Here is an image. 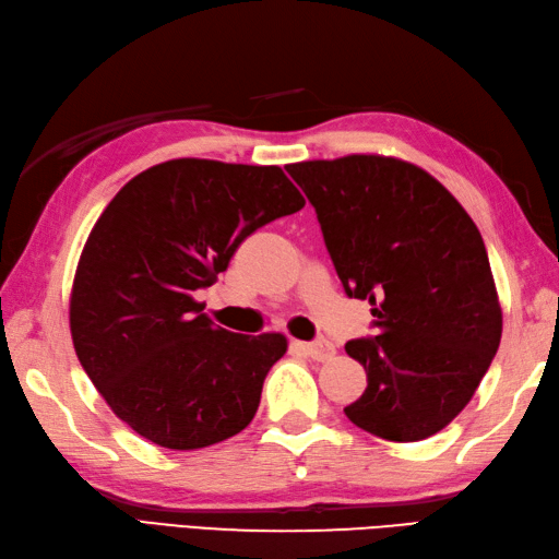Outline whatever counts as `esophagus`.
I'll list each match as a JSON object with an SVG mask.
<instances>
[{"label":"esophagus","instance_id":"esophagus-1","mask_svg":"<svg viewBox=\"0 0 559 559\" xmlns=\"http://www.w3.org/2000/svg\"><path fill=\"white\" fill-rule=\"evenodd\" d=\"M299 349L304 352V355H309L316 361H323V359H330L335 355L333 343H330V340H325V337H318V340H313V343H299Z\"/></svg>","mask_w":559,"mask_h":559}]
</instances>
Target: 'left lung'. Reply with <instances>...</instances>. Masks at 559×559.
I'll return each mask as SVG.
<instances>
[{
    "label": "left lung",
    "instance_id": "left-lung-1",
    "mask_svg": "<svg viewBox=\"0 0 559 559\" xmlns=\"http://www.w3.org/2000/svg\"><path fill=\"white\" fill-rule=\"evenodd\" d=\"M313 204L345 294L369 299L376 335L349 340L367 391L349 423L419 441L471 403L502 340L492 270L475 222L437 178L393 156L289 164Z\"/></svg>",
    "mask_w": 559,
    "mask_h": 559
}]
</instances>
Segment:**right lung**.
<instances>
[{
	"instance_id": "obj_1",
	"label": "right lung",
	"mask_w": 559,
	"mask_h": 559,
	"mask_svg": "<svg viewBox=\"0 0 559 559\" xmlns=\"http://www.w3.org/2000/svg\"><path fill=\"white\" fill-rule=\"evenodd\" d=\"M304 204L280 166L174 158L134 176L98 216L70 328L91 383L136 435L192 451L250 425L287 337L229 333L195 292L250 234Z\"/></svg>"
}]
</instances>
